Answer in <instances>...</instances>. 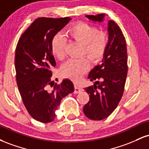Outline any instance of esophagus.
<instances>
[{
    "label": "esophagus",
    "mask_w": 149,
    "mask_h": 149,
    "mask_svg": "<svg viewBox=\"0 0 149 149\" xmlns=\"http://www.w3.org/2000/svg\"><path fill=\"white\" fill-rule=\"evenodd\" d=\"M74 89H75V90H74L75 94L79 93V92H80L82 90H83V89H82L81 87H80L79 85L76 84V83H75L74 84Z\"/></svg>",
    "instance_id": "obj_1"
}]
</instances>
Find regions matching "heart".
I'll return each instance as SVG.
<instances>
[{
    "label": "heart",
    "mask_w": 149,
    "mask_h": 149,
    "mask_svg": "<svg viewBox=\"0 0 149 149\" xmlns=\"http://www.w3.org/2000/svg\"><path fill=\"white\" fill-rule=\"evenodd\" d=\"M67 36L71 40L83 44L82 54H86L93 62L102 59L108 45V36L104 32H98L95 27L85 23H78L68 29ZM66 42L60 34L54 36L51 43L53 55L59 60L66 57ZM89 68V62L85 58L72 59L64 64L61 69L64 76L78 80Z\"/></svg>",
    "instance_id": "1"
}]
</instances>
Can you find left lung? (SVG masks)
Returning a JSON list of instances; mask_svg holds the SVG:
<instances>
[{"mask_svg": "<svg viewBox=\"0 0 149 149\" xmlns=\"http://www.w3.org/2000/svg\"><path fill=\"white\" fill-rule=\"evenodd\" d=\"M92 22H102L104 14L86 15ZM108 45L102 63L89 73L93 85L84 88L90 101L83 107L88 118L101 120L107 118L117 107L123 95L127 73L126 41L122 31L114 22H108Z\"/></svg>", "mask_w": 149, "mask_h": 149, "instance_id": "left-lung-1", "label": "left lung"}]
</instances>
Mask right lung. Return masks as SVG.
<instances>
[{"label":"right lung","instance_id":"1","mask_svg":"<svg viewBox=\"0 0 149 149\" xmlns=\"http://www.w3.org/2000/svg\"><path fill=\"white\" fill-rule=\"evenodd\" d=\"M71 19L38 18L17 45L15 64L19 91L29 113L44 123L54 120L61 100L74 91L72 81L68 78L60 84L51 80V68L56 66L52 40Z\"/></svg>","mask_w":149,"mask_h":149}]
</instances>
